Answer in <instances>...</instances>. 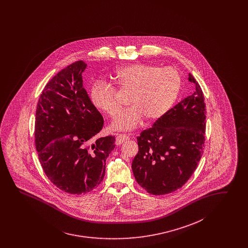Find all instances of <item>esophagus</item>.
<instances>
[{
    "instance_id": "1",
    "label": "esophagus",
    "mask_w": 248,
    "mask_h": 248,
    "mask_svg": "<svg viewBox=\"0 0 248 248\" xmlns=\"http://www.w3.org/2000/svg\"><path fill=\"white\" fill-rule=\"evenodd\" d=\"M129 138H130V137H129V135H117V137H116L115 143H116L117 145H119L121 143H123L124 142L129 140Z\"/></svg>"
}]
</instances>
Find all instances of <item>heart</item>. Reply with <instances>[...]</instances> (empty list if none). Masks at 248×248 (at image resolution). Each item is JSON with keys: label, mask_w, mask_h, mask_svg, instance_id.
Masks as SVG:
<instances>
[{"label": "heart", "mask_w": 248, "mask_h": 248, "mask_svg": "<svg viewBox=\"0 0 248 248\" xmlns=\"http://www.w3.org/2000/svg\"><path fill=\"white\" fill-rule=\"evenodd\" d=\"M114 79L123 90L131 93L129 102L133 105L118 113L112 123L115 130L130 131L143 121L156 120L169 111L181 88L179 73L173 67L135 63L121 67ZM93 104L100 110L115 115L121 109L116 90L112 84L98 80L91 88Z\"/></svg>", "instance_id": "heart-1"}]
</instances>
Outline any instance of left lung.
<instances>
[{"label":"left lung","instance_id":"1","mask_svg":"<svg viewBox=\"0 0 248 248\" xmlns=\"http://www.w3.org/2000/svg\"><path fill=\"white\" fill-rule=\"evenodd\" d=\"M195 91L137 137L139 151L132 169L149 194L167 195L182 187L195 172L204 147L205 104L194 76Z\"/></svg>","mask_w":248,"mask_h":248}]
</instances>
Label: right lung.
<instances>
[{"mask_svg": "<svg viewBox=\"0 0 248 248\" xmlns=\"http://www.w3.org/2000/svg\"><path fill=\"white\" fill-rule=\"evenodd\" d=\"M86 68L77 61L45 85L35 114L38 156L48 179L71 195H82L101 184L105 161L115 147L114 136L97 138L104 118L83 87Z\"/></svg>", "mask_w": 248, "mask_h": 248, "instance_id": "right-lung-1", "label": "right lung"}]
</instances>
